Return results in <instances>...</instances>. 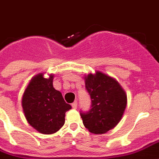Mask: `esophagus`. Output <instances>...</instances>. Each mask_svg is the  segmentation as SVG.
I'll return each instance as SVG.
<instances>
[{"instance_id": "esophagus-1", "label": "esophagus", "mask_w": 159, "mask_h": 159, "mask_svg": "<svg viewBox=\"0 0 159 159\" xmlns=\"http://www.w3.org/2000/svg\"><path fill=\"white\" fill-rule=\"evenodd\" d=\"M72 107L74 109H76V108H77V101H75L74 103H72Z\"/></svg>"}]
</instances>
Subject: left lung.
<instances>
[{
  "label": "left lung",
  "mask_w": 159,
  "mask_h": 159,
  "mask_svg": "<svg viewBox=\"0 0 159 159\" xmlns=\"http://www.w3.org/2000/svg\"><path fill=\"white\" fill-rule=\"evenodd\" d=\"M84 79L91 108L80 112L83 124L92 133H105L114 128L122 117L127 102L126 92L115 79L100 71L89 74Z\"/></svg>",
  "instance_id": "1"
}]
</instances>
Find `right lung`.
<instances>
[{
	"instance_id": "obj_1",
	"label": "right lung",
	"mask_w": 159,
	"mask_h": 159,
	"mask_svg": "<svg viewBox=\"0 0 159 159\" xmlns=\"http://www.w3.org/2000/svg\"><path fill=\"white\" fill-rule=\"evenodd\" d=\"M53 75L34 76L26 88L21 106L27 122L43 134H52L64 126L65 112L71 106L64 101L60 91L52 86Z\"/></svg>"
}]
</instances>
